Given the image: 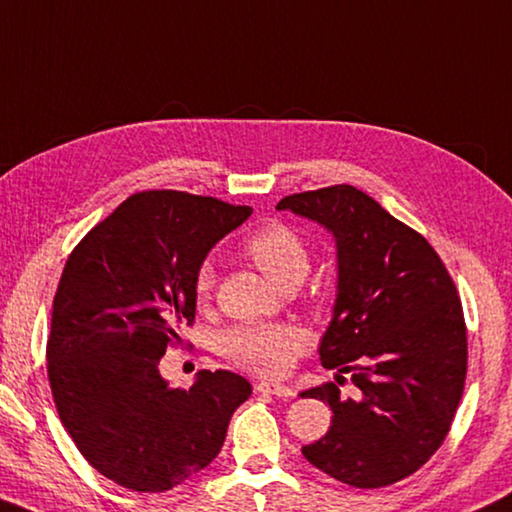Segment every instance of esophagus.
<instances>
[{"instance_id": "obj_1", "label": "esophagus", "mask_w": 512, "mask_h": 512, "mask_svg": "<svg viewBox=\"0 0 512 512\" xmlns=\"http://www.w3.org/2000/svg\"><path fill=\"white\" fill-rule=\"evenodd\" d=\"M257 392L271 394V396H280V398L295 396L293 387H288L284 383H275V380H262V383H257Z\"/></svg>"}]
</instances>
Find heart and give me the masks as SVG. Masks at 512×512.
<instances>
[{
	"mask_svg": "<svg viewBox=\"0 0 512 512\" xmlns=\"http://www.w3.org/2000/svg\"><path fill=\"white\" fill-rule=\"evenodd\" d=\"M246 255L277 288L286 284H300L309 271V250L304 241L291 228L273 224L259 228L244 244ZM215 266L201 264L194 275V295L199 300L210 297L215 288ZM304 345L302 333L293 327H277V324H250L232 331L226 338L228 356L237 365L255 374L277 376L288 367L295 351Z\"/></svg>",
	"mask_w": 512,
	"mask_h": 512,
	"instance_id": "obj_1",
	"label": "heart"
}]
</instances>
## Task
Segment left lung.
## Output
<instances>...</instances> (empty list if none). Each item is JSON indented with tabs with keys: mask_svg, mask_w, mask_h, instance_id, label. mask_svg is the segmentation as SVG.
<instances>
[{
	"mask_svg": "<svg viewBox=\"0 0 512 512\" xmlns=\"http://www.w3.org/2000/svg\"><path fill=\"white\" fill-rule=\"evenodd\" d=\"M277 210L336 241V302L320 360L358 389L345 398L327 383L300 394L333 412L329 432L302 454L353 488L410 477L439 450L466 383V322L452 277L425 237L353 185L291 194Z\"/></svg>",
	"mask_w": 512,
	"mask_h": 512,
	"instance_id": "8db88e82",
	"label": "left lung"
}]
</instances>
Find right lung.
I'll return each instance as SVG.
<instances>
[{
  "label": "right lung",
  "mask_w": 512,
  "mask_h": 512,
  "mask_svg": "<svg viewBox=\"0 0 512 512\" xmlns=\"http://www.w3.org/2000/svg\"><path fill=\"white\" fill-rule=\"evenodd\" d=\"M253 208L176 190L132 194L73 248L46 342L60 421L91 466L118 486L163 492L197 475L253 392L226 369L190 389L159 362L194 320V275Z\"/></svg>",
  "instance_id": "1"
}]
</instances>
